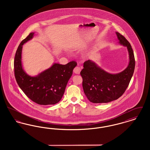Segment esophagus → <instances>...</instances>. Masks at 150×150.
<instances>
[{
    "label": "esophagus",
    "instance_id": "esophagus-1",
    "mask_svg": "<svg viewBox=\"0 0 150 150\" xmlns=\"http://www.w3.org/2000/svg\"><path fill=\"white\" fill-rule=\"evenodd\" d=\"M80 71H81V69H80V68L79 67H78V66L75 67L74 68V72L76 74H79L80 72Z\"/></svg>",
    "mask_w": 150,
    "mask_h": 150
}]
</instances>
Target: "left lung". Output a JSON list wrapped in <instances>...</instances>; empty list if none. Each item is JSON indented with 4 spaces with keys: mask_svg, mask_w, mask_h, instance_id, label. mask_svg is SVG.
I'll list each match as a JSON object with an SVG mask.
<instances>
[{
    "mask_svg": "<svg viewBox=\"0 0 150 150\" xmlns=\"http://www.w3.org/2000/svg\"><path fill=\"white\" fill-rule=\"evenodd\" d=\"M119 43L127 47L129 56L128 67L122 71L110 74L89 59L84 63L80 72L83 88L89 100L94 103H108L118 99L125 92L133 75L135 58L132 46L127 39L116 32Z\"/></svg>",
    "mask_w": 150,
    "mask_h": 150,
    "instance_id": "obj_1",
    "label": "left lung"
}]
</instances>
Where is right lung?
I'll return each mask as SVG.
<instances>
[{
	"label": "right lung",
	"mask_w": 150,
	"mask_h": 150,
	"mask_svg": "<svg viewBox=\"0 0 150 150\" xmlns=\"http://www.w3.org/2000/svg\"><path fill=\"white\" fill-rule=\"evenodd\" d=\"M34 34L30 33L17 50L14 60L15 78L22 91L33 102L41 105H54L61 100L77 63L73 61L64 65L54 64L36 76H29L22 68V49L23 44L31 39Z\"/></svg>",
	"instance_id": "add662e5"
}]
</instances>
